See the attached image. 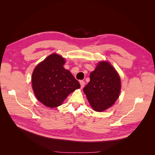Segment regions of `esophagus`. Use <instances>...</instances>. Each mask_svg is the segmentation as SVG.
Here are the masks:
<instances>
[{
    "label": "esophagus",
    "mask_w": 155,
    "mask_h": 155,
    "mask_svg": "<svg viewBox=\"0 0 155 155\" xmlns=\"http://www.w3.org/2000/svg\"><path fill=\"white\" fill-rule=\"evenodd\" d=\"M79 83H80L81 85V88H83L84 87V85H85V81H79Z\"/></svg>",
    "instance_id": "1"
}]
</instances>
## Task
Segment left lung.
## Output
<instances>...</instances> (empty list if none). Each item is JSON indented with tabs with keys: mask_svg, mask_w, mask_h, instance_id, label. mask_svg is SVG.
<instances>
[{
	"mask_svg": "<svg viewBox=\"0 0 155 155\" xmlns=\"http://www.w3.org/2000/svg\"><path fill=\"white\" fill-rule=\"evenodd\" d=\"M90 81L83 88L92 109L104 111L118 99L121 89L120 78L114 67L106 61H101L90 74Z\"/></svg>",
	"mask_w": 155,
	"mask_h": 155,
	"instance_id": "8db88e82",
	"label": "left lung"
}]
</instances>
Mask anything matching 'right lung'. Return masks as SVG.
Wrapping results in <instances>:
<instances>
[{
    "label": "right lung",
    "instance_id": "add662e5",
    "mask_svg": "<svg viewBox=\"0 0 155 155\" xmlns=\"http://www.w3.org/2000/svg\"><path fill=\"white\" fill-rule=\"evenodd\" d=\"M65 61L61 56L52 54L35 68L31 76L32 88L35 95L44 105L54 108L63 101L80 84L63 65Z\"/></svg>",
    "mask_w": 155,
    "mask_h": 155
}]
</instances>
